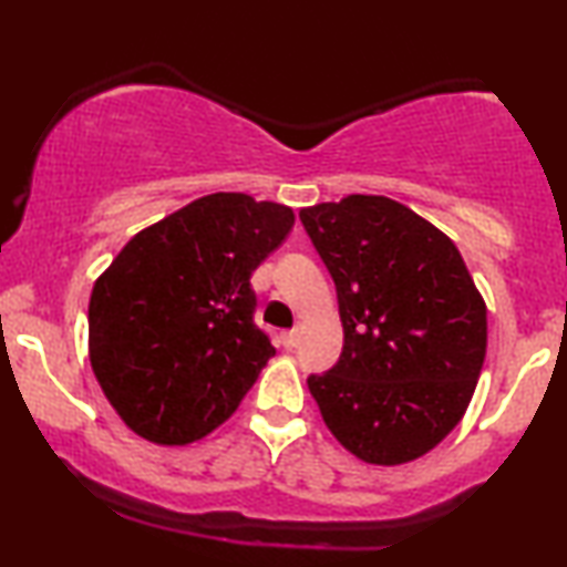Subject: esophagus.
Returning <instances> with one entry per match:
<instances>
[{
	"mask_svg": "<svg viewBox=\"0 0 567 567\" xmlns=\"http://www.w3.org/2000/svg\"><path fill=\"white\" fill-rule=\"evenodd\" d=\"M281 343H284V348H297L299 346V330H286L284 336H281Z\"/></svg>",
	"mask_w": 567,
	"mask_h": 567,
	"instance_id": "1",
	"label": "esophagus"
}]
</instances>
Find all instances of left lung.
Wrapping results in <instances>:
<instances>
[{"label":"left lung","instance_id":"left-lung-1","mask_svg":"<svg viewBox=\"0 0 567 567\" xmlns=\"http://www.w3.org/2000/svg\"><path fill=\"white\" fill-rule=\"evenodd\" d=\"M328 266L343 353L307 379L332 436L367 464L413 462L467 413L483 371L487 309L444 231L386 196L299 212Z\"/></svg>","mask_w":567,"mask_h":567}]
</instances>
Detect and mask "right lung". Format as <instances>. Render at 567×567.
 <instances>
[{"label": "right lung", "instance_id": "right-lung-1", "mask_svg": "<svg viewBox=\"0 0 567 567\" xmlns=\"http://www.w3.org/2000/svg\"><path fill=\"white\" fill-rule=\"evenodd\" d=\"M293 212L212 193L126 243L92 286L90 363L136 436L204 439L235 413L276 348L252 322V270L284 243Z\"/></svg>", "mask_w": 567, "mask_h": 567}]
</instances>
